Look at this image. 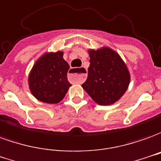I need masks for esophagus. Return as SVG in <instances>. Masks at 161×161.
Masks as SVG:
<instances>
[{
	"mask_svg": "<svg viewBox=\"0 0 161 161\" xmlns=\"http://www.w3.org/2000/svg\"><path fill=\"white\" fill-rule=\"evenodd\" d=\"M75 71L78 72V73H75ZM71 74H69V79L71 80L72 81H75V82L77 83H81L83 82L86 79V68H80L78 70H72Z\"/></svg>",
	"mask_w": 161,
	"mask_h": 161,
	"instance_id": "1",
	"label": "esophagus"
}]
</instances>
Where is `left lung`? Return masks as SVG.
Returning <instances> with one entry per match:
<instances>
[{
  "instance_id": "obj_1",
  "label": "left lung",
  "mask_w": 161,
  "mask_h": 161,
  "mask_svg": "<svg viewBox=\"0 0 161 161\" xmlns=\"http://www.w3.org/2000/svg\"><path fill=\"white\" fill-rule=\"evenodd\" d=\"M90 65L84 90L97 104L112 105L126 93L130 83V73L119 54L108 47L87 50Z\"/></svg>"
}]
</instances>
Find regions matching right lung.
<instances>
[{"label":"right lung","instance_id":"right-lung-1","mask_svg":"<svg viewBox=\"0 0 161 161\" xmlns=\"http://www.w3.org/2000/svg\"><path fill=\"white\" fill-rule=\"evenodd\" d=\"M63 52H46L37 59L28 75L29 90L40 101L56 104L63 100L72 86L68 80L69 65Z\"/></svg>","mask_w":161,"mask_h":161}]
</instances>
